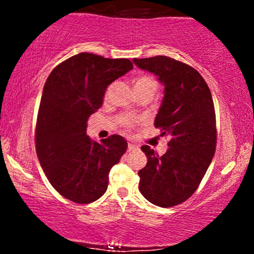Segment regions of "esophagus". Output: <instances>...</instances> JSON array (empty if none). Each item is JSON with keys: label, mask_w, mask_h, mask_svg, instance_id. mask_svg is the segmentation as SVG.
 <instances>
[{"label": "esophagus", "mask_w": 254, "mask_h": 254, "mask_svg": "<svg viewBox=\"0 0 254 254\" xmlns=\"http://www.w3.org/2000/svg\"><path fill=\"white\" fill-rule=\"evenodd\" d=\"M137 148H138V145H136L135 143L127 144V149H129V150H135V149H137Z\"/></svg>", "instance_id": "34e87169"}]
</instances>
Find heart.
Masks as SVG:
<instances>
[{
	"label": "heart",
	"instance_id": "1",
	"mask_svg": "<svg viewBox=\"0 0 254 254\" xmlns=\"http://www.w3.org/2000/svg\"><path fill=\"white\" fill-rule=\"evenodd\" d=\"M135 88H153L156 89V82L151 77L142 76L138 77L135 81ZM121 123L127 127H132L133 125L139 123V119L135 117H130V116H123L121 118Z\"/></svg>",
	"mask_w": 254,
	"mask_h": 254
}]
</instances>
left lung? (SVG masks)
Masks as SVG:
<instances>
[{
	"label": "left lung",
	"mask_w": 254,
	"mask_h": 254,
	"mask_svg": "<svg viewBox=\"0 0 254 254\" xmlns=\"http://www.w3.org/2000/svg\"><path fill=\"white\" fill-rule=\"evenodd\" d=\"M132 61L164 86L154 125L170 138L162 156L149 145L141 148L148 161L138 172V189L150 203L171 208L193 194L211 164L216 149L214 101L202 75L188 64L166 56Z\"/></svg>",
	"instance_id": "1"
}]
</instances>
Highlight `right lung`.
Masks as SVG:
<instances>
[{
    "label": "right lung",
    "instance_id": "add662e5",
    "mask_svg": "<svg viewBox=\"0 0 254 254\" xmlns=\"http://www.w3.org/2000/svg\"><path fill=\"white\" fill-rule=\"evenodd\" d=\"M132 68L125 58L81 52L58 64L44 84L37 155L55 190L71 202L88 204L103 196L110 170L127 151L122 136L97 142L86 131L89 116L103 105L107 86Z\"/></svg>",
    "mask_w": 254,
    "mask_h": 254
}]
</instances>
